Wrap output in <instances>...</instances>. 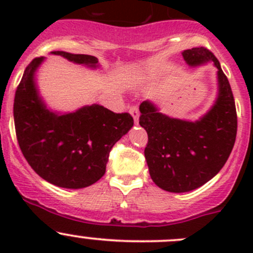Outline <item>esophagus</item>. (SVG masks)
<instances>
[{
    "instance_id": "1",
    "label": "esophagus",
    "mask_w": 253,
    "mask_h": 253,
    "mask_svg": "<svg viewBox=\"0 0 253 253\" xmlns=\"http://www.w3.org/2000/svg\"><path fill=\"white\" fill-rule=\"evenodd\" d=\"M129 114L132 115V117H133V120H134V122H138V117H139V110H138V108H137V106H131V108H129Z\"/></svg>"
}]
</instances>
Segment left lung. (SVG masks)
I'll use <instances>...</instances> for the list:
<instances>
[{
	"mask_svg": "<svg viewBox=\"0 0 253 253\" xmlns=\"http://www.w3.org/2000/svg\"><path fill=\"white\" fill-rule=\"evenodd\" d=\"M190 66L213 62L218 68V98L198 121L172 119L150 101L139 105V125L147 131L144 149L149 174L160 188L188 192L208 182L228 160L237 131L235 100L228 78L213 52L193 47L182 52Z\"/></svg>",
	"mask_w": 253,
	"mask_h": 253,
	"instance_id": "obj_1",
	"label": "left lung"
}]
</instances>
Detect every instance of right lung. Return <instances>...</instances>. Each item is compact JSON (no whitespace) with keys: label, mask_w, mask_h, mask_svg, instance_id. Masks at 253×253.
Segmentation results:
<instances>
[{"label":"right lung","mask_w":253,"mask_h":253,"mask_svg":"<svg viewBox=\"0 0 253 253\" xmlns=\"http://www.w3.org/2000/svg\"><path fill=\"white\" fill-rule=\"evenodd\" d=\"M68 61L98 67V58L52 51ZM44 61L37 57L27 66L14 96L16 134L23 155L35 172L52 185L83 188L105 174L111 148L133 126L127 112L115 114L94 104L70 114L50 111L35 85V71Z\"/></svg>","instance_id":"obj_1"}]
</instances>
